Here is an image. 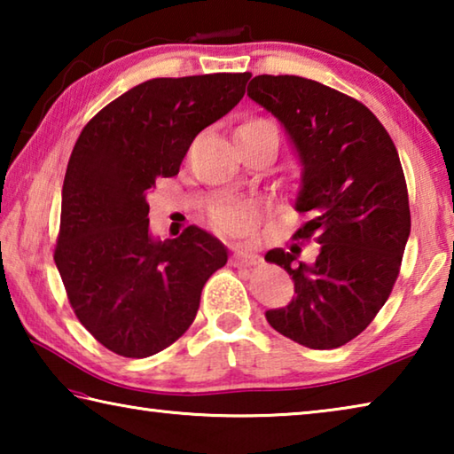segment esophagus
I'll use <instances>...</instances> for the list:
<instances>
[{
	"label": "esophagus",
	"mask_w": 454,
	"mask_h": 454,
	"mask_svg": "<svg viewBox=\"0 0 454 454\" xmlns=\"http://www.w3.org/2000/svg\"><path fill=\"white\" fill-rule=\"evenodd\" d=\"M232 262H234V266H254L258 262V256L252 250L240 248V250L234 252Z\"/></svg>",
	"instance_id": "esophagus-1"
}]
</instances>
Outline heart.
<instances>
[{
	"label": "heart",
	"instance_id": "obj_1",
	"mask_svg": "<svg viewBox=\"0 0 454 454\" xmlns=\"http://www.w3.org/2000/svg\"><path fill=\"white\" fill-rule=\"evenodd\" d=\"M258 134H268L276 140V126L268 118L252 116L246 118L240 126L236 129L238 136H258ZM212 224L216 230L224 234H242L250 224V212L244 208H236V206H222L212 212Z\"/></svg>",
	"mask_w": 454,
	"mask_h": 454
}]
</instances>
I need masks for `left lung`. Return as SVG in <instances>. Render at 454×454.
Instances as JSON below:
<instances>
[{
  "label": "left lung",
  "mask_w": 454,
  "mask_h": 454,
  "mask_svg": "<svg viewBox=\"0 0 454 454\" xmlns=\"http://www.w3.org/2000/svg\"><path fill=\"white\" fill-rule=\"evenodd\" d=\"M248 96L278 118L302 164L294 240L317 242L312 264L266 252L294 280V298L266 320L309 348H338L388 301L411 234L404 172L395 142L358 99L298 75H256Z\"/></svg>",
  "instance_id": "8db88e82"
}]
</instances>
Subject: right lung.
<instances>
[{
    "mask_svg": "<svg viewBox=\"0 0 454 454\" xmlns=\"http://www.w3.org/2000/svg\"><path fill=\"white\" fill-rule=\"evenodd\" d=\"M250 75L148 80L99 110L74 145L53 260L75 317L120 356L145 358L178 340L206 280L226 264L224 244L198 226L153 240L145 198L240 102Z\"/></svg>",
    "mask_w": 454,
    "mask_h": 454,
    "instance_id": "1",
    "label": "right lung"
}]
</instances>
